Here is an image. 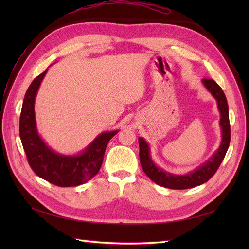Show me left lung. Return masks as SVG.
Segmentation results:
<instances>
[{
  "instance_id": "1",
  "label": "left lung",
  "mask_w": 249,
  "mask_h": 249,
  "mask_svg": "<svg viewBox=\"0 0 249 249\" xmlns=\"http://www.w3.org/2000/svg\"><path fill=\"white\" fill-rule=\"evenodd\" d=\"M202 85L217 102V108L220 114L219 125L221 129V142L216 152L210 157L205 163L199 165L194 170L187 172L186 175H173L171 172L164 170L154 162L150 155V147L146 140L142 137L138 138L139 142V158L143 171L145 175L155 182L169 189H189L195 186H199L214 176L218 167L224 159V156L228 152L231 141V126L229 118V105L227 97L222 91L221 87L214 80L203 79Z\"/></svg>"
}]
</instances>
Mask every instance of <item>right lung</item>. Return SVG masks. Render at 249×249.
<instances>
[{
	"label": "right lung",
	"instance_id": "1",
	"mask_svg": "<svg viewBox=\"0 0 249 249\" xmlns=\"http://www.w3.org/2000/svg\"><path fill=\"white\" fill-rule=\"evenodd\" d=\"M48 69L36 77L25 94L19 118V137L30 166L39 178L60 187L79 186L99 172L108 142L118 130L103 132L76 155H63L52 149L37 130L35 99Z\"/></svg>",
	"mask_w": 249,
	"mask_h": 249
}]
</instances>
